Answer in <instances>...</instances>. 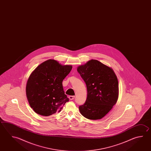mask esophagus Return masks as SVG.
<instances>
[{
	"instance_id": "1",
	"label": "esophagus",
	"mask_w": 151,
	"mask_h": 151,
	"mask_svg": "<svg viewBox=\"0 0 151 151\" xmlns=\"http://www.w3.org/2000/svg\"><path fill=\"white\" fill-rule=\"evenodd\" d=\"M74 98H75V96H69V99L70 100L74 99Z\"/></svg>"
}]
</instances>
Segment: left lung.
<instances>
[{
	"mask_svg": "<svg viewBox=\"0 0 151 151\" xmlns=\"http://www.w3.org/2000/svg\"><path fill=\"white\" fill-rule=\"evenodd\" d=\"M77 71L87 88L86 103L79 106L80 113L90 119H102L116 103L119 83L113 70L97 60L78 67Z\"/></svg>",
	"mask_w": 151,
	"mask_h": 151,
	"instance_id": "left-lung-1",
	"label": "left lung"
}]
</instances>
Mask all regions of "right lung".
Wrapping results in <instances>:
<instances>
[{"label":"right lung","mask_w":151,"mask_h":151,"mask_svg":"<svg viewBox=\"0 0 151 151\" xmlns=\"http://www.w3.org/2000/svg\"><path fill=\"white\" fill-rule=\"evenodd\" d=\"M71 69L72 65H62L50 59L32 72L27 83L26 94L35 112L48 116L61 111L69 101L62 83Z\"/></svg>","instance_id":"add662e5"}]
</instances>
